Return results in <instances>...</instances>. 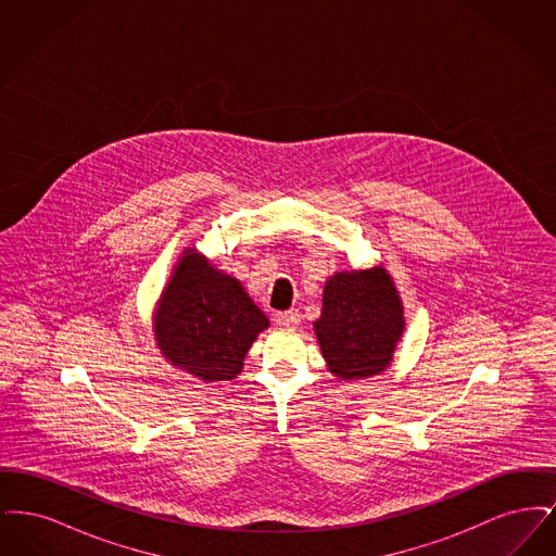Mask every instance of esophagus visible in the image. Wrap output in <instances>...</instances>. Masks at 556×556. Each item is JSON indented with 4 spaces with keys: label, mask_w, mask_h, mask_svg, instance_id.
I'll list each match as a JSON object with an SVG mask.
<instances>
[{
    "label": "esophagus",
    "mask_w": 556,
    "mask_h": 556,
    "mask_svg": "<svg viewBox=\"0 0 556 556\" xmlns=\"http://www.w3.org/2000/svg\"><path fill=\"white\" fill-rule=\"evenodd\" d=\"M277 320H279L281 325H286V327H298V325L302 323V315H300V311L291 308V311H286V313H279Z\"/></svg>",
    "instance_id": "esophagus-1"
}]
</instances>
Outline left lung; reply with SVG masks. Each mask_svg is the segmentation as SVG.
<instances>
[{
    "mask_svg": "<svg viewBox=\"0 0 556 556\" xmlns=\"http://www.w3.org/2000/svg\"><path fill=\"white\" fill-rule=\"evenodd\" d=\"M402 327V304L381 266L336 273L327 281L315 331L329 370L338 377L361 379L386 369Z\"/></svg>",
    "mask_w": 556,
    "mask_h": 556,
    "instance_id": "8db88e82",
    "label": "left lung"
}]
</instances>
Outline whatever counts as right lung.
Wrapping results in <instances>:
<instances>
[{
  "instance_id": "add662e5",
  "label": "right lung",
  "mask_w": 556,
  "mask_h": 556,
  "mask_svg": "<svg viewBox=\"0 0 556 556\" xmlns=\"http://www.w3.org/2000/svg\"><path fill=\"white\" fill-rule=\"evenodd\" d=\"M266 327L268 318L238 279L189 250L162 293L156 340L177 367L204 381H225L238 375Z\"/></svg>"
}]
</instances>
